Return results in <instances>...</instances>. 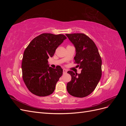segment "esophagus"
Instances as JSON below:
<instances>
[{
  "instance_id": "1",
  "label": "esophagus",
  "mask_w": 126,
  "mask_h": 126,
  "mask_svg": "<svg viewBox=\"0 0 126 126\" xmlns=\"http://www.w3.org/2000/svg\"><path fill=\"white\" fill-rule=\"evenodd\" d=\"M67 72V70L66 69H63V74H66Z\"/></svg>"
}]
</instances>
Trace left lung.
I'll list each match as a JSON object with an SVG mask.
<instances>
[{"label":"left lung","mask_w":126,"mask_h":126,"mask_svg":"<svg viewBox=\"0 0 126 126\" xmlns=\"http://www.w3.org/2000/svg\"><path fill=\"white\" fill-rule=\"evenodd\" d=\"M76 48L74 57L76 67L80 74L67 72L71 76L67 83V90L70 95L79 98L88 96L96 88L101 77L102 61L94 42L83 33L66 34Z\"/></svg>","instance_id":"1"}]
</instances>
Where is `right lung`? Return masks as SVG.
<instances>
[{"mask_svg": "<svg viewBox=\"0 0 126 126\" xmlns=\"http://www.w3.org/2000/svg\"><path fill=\"white\" fill-rule=\"evenodd\" d=\"M66 38L62 34L42 33L26 48L21 64L22 78L32 94L44 97L54 91L63 70L60 66L56 68L49 67L48 59L54 56L56 49Z\"/></svg>", "mask_w": 126, "mask_h": 126, "instance_id": "add662e5", "label": "right lung"}]
</instances>
